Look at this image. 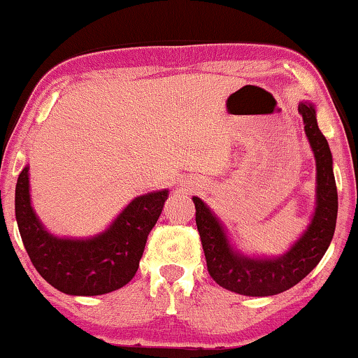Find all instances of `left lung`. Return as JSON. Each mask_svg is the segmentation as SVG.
I'll return each instance as SVG.
<instances>
[{
	"instance_id": "8db88e82",
	"label": "left lung",
	"mask_w": 358,
	"mask_h": 358,
	"mask_svg": "<svg viewBox=\"0 0 358 358\" xmlns=\"http://www.w3.org/2000/svg\"><path fill=\"white\" fill-rule=\"evenodd\" d=\"M305 134L316 162V203L310 224L285 253L255 256L236 250L227 229L208 204L193 196L196 225L208 271L220 287L246 296H269L289 290L316 268L336 230L337 188L329 144L318 128L316 108L308 100L299 103Z\"/></svg>"
}]
</instances>
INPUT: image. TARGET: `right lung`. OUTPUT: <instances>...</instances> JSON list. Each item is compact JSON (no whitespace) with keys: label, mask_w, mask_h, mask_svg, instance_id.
Listing matches in <instances>:
<instances>
[{"label":"right lung","mask_w":358,"mask_h":358,"mask_svg":"<svg viewBox=\"0 0 358 358\" xmlns=\"http://www.w3.org/2000/svg\"><path fill=\"white\" fill-rule=\"evenodd\" d=\"M169 189L134 198L107 229L87 238L58 236L45 229L30 201L29 165L16 185V220L38 274L68 295L90 296L122 289L134 278L149 231L162 213Z\"/></svg>","instance_id":"right-lung-1"}]
</instances>
